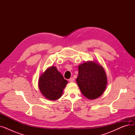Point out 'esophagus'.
<instances>
[{"mask_svg": "<svg viewBox=\"0 0 135 135\" xmlns=\"http://www.w3.org/2000/svg\"><path fill=\"white\" fill-rule=\"evenodd\" d=\"M74 81V79L73 78H70L69 79V82H73Z\"/></svg>", "mask_w": 135, "mask_h": 135, "instance_id": "obj_1", "label": "esophagus"}]
</instances>
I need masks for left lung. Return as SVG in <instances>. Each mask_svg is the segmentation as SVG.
Segmentation results:
<instances>
[{
	"label": "left lung",
	"mask_w": 135,
	"mask_h": 135,
	"mask_svg": "<svg viewBox=\"0 0 135 135\" xmlns=\"http://www.w3.org/2000/svg\"><path fill=\"white\" fill-rule=\"evenodd\" d=\"M76 83L84 96L93 100L101 96L107 85V76L103 68L95 62L84 63L78 67Z\"/></svg>",
	"instance_id": "1"
}]
</instances>
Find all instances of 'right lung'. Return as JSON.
I'll use <instances>...</instances> for the list:
<instances>
[{"mask_svg": "<svg viewBox=\"0 0 135 135\" xmlns=\"http://www.w3.org/2000/svg\"><path fill=\"white\" fill-rule=\"evenodd\" d=\"M68 81L57 68L52 66L47 69L39 79V88L42 95L49 100L60 98Z\"/></svg>", "mask_w": 135, "mask_h": 135, "instance_id": "obj_1", "label": "right lung"}]
</instances>
